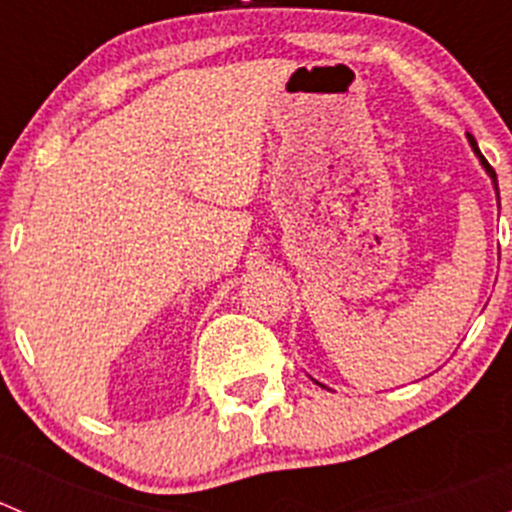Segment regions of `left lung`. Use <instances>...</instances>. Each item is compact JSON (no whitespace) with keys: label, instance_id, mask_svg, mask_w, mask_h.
<instances>
[{"label":"left lung","instance_id":"8db88e82","mask_svg":"<svg viewBox=\"0 0 512 512\" xmlns=\"http://www.w3.org/2000/svg\"><path fill=\"white\" fill-rule=\"evenodd\" d=\"M468 141H471L473 151H476V156L480 158V163H483V168H485V170H488V175H490V178H493V185H495V193H498V178H495V170H493V168H490V163H488V160H485V158H483V153H480V151H478V143H476V138H473V136H468ZM498 203H500V195H498Z\"/></svg>","mask_w":512,"mask_h":512}]
</instances>
